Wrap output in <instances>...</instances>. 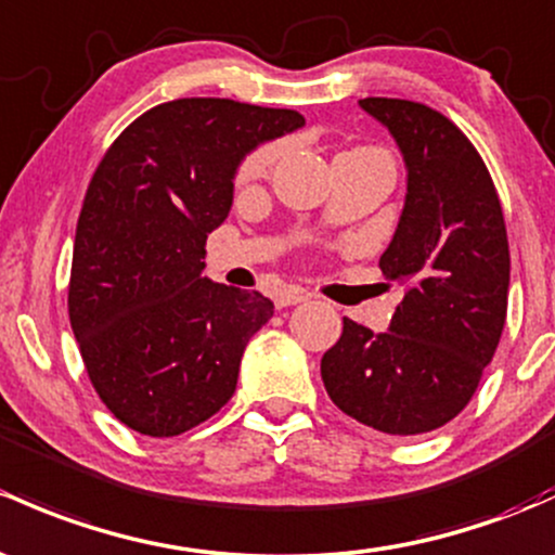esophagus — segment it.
<instances>
[{
	"label": "esophagus",
	"instance_id": "34e87169",
	"mask_svg": "<svg viewBox=\"0 0 555 555\" xmlns=\"http://www.w3.org/2000/svg\"><path fill=\"white\" fill-rule=\"evenodd\" d=\"M306 300H308V295L302 293V289L293 287V289H284V293H279L276 306L287 308V306H297V302H306Z\"/></svg>",
	"mask_w": 555,
	"mask_h": 555
}]
</instances>
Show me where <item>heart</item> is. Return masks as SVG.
<instances>
[{
	"label": "heart",
	"mask_w": 555,
	"mask_h": 555,
	"mask_svg": "<svg viewBox=\"0 0 555 555\" xmlns=\"http://www.w3.org/2000/svg\"><path fill=\"white\" fill-rule=\"evenodd\" d=\"M276 154V145H260L258 151H253V154L242 162V167H238V180H242V183H249V180L260 178V175L273 165Z\"/></svg>",
	"instance_id": "1"
}]
</instances>
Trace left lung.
I'll return each instance as SVG.
<instances>
[{
  "instance_id": "8db88e82",
  "label": "left lung",
  "mask_w": 555,
  "mask_h": 555,
  "mask_svg": "<svg viewBox=\"0 0 555 555\" xmlns=\"http://www.w3.org/2000/svg\"><path fill=\"white\" fill-rule=\"evenodd\" d=\"M406 162V202L380 271L404 287L390 330L343 319L322 359L330 399L390 436L441 428L474 399L508 313L511 253L503 207L476 145L415 101L364 98Z\"/></svg>"
}]
</instances>
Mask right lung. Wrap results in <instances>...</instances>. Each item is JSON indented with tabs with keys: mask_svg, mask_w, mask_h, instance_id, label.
Masks as SVG:
<instances>
[{
	"mask_svg": "<svg viewBox=\"0 0 555 555\" xmlns=\"http://www.w3.org/2000/svg\"><path fill=\"white\" fill-rule=\"evenodd\" d=\"M302 125L293 108L180 98L140 114L92 172L68 319L92 388L127 428L185 434L236 390L273 302L204 279V244L229 215L244 154Z\"/></svg>",
	"mask_w": 555,
	"mask_h": 555,
	"instance_id": "1",
	"label": "right lung"
}]
</instances>
